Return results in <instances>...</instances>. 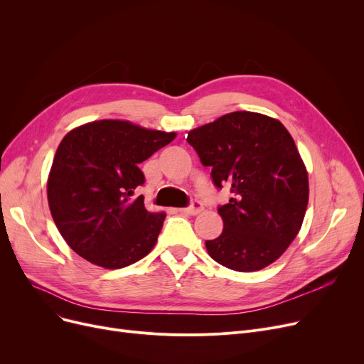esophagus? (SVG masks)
<instances>
[{
  "label": "esophagus",
  "instance_id": "esophagus-1",
  "mask_svg": "<svg viewBox=\"0 0 364 364\" xmlns=\"http://www.w3.org/2000/svg\"><path fill=\"white\" fill-rule=\"evenodd\" d=\"M203 209V205H202V202H199V200H192V203H190L188 206H186V208H181L180 211L181 213H184V214H188V215H196V214H199L200 211Z\"/></svg>",
  "mask_w": 364,
  "mask_h": 364
}]
</instances>
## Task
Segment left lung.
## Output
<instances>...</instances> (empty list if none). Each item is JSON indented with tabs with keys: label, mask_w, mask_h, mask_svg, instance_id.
I'll return each mask as SVG.
<instances>
[{
	"label": "left lung",
	"mask_w": 364,
	"mask_h": 364,
	"mask_svg": "<svg viewBox=\"0 0 364 364\" xmlns=\"http://www.w3.org/2000/svg\"><path fill=\"white\" fill-rule=\"evenodd\" d=\"M217 188L232 198L218 206L223 233L206 240L214 261L235 272L274 262L296 237L309 203V176L282 122L255 112H233L187 134Z\"/></svg>",
	"instance_id": "1"
}]
</instances>
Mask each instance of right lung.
I'll return each mask as SVG.
<instances>
[{"label":"right lung","mask_w":364,"mask_h":364,"mask_svg":"<svg viewBox=\"0 0 364 364\" xmlns=\"http://www.w3.org/2000/svg\"><path fill=\"white\" fill-rule=\"evenodd\" d=\"M176 139L127 121H95L68 132L57 147L47 196L60 235L80 257L122 269L146 257L165 220L149 213L134 190L144 184L140 164Z\"/></svg>","instance_id":"obj_1"}]
</instances>
